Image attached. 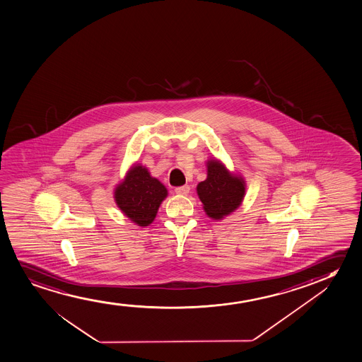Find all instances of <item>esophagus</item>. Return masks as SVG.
<instances>
[{"label": "esophagus", "instance_id": "34e87169", "mask_svg": "<svg viewBox=\"0 0 362 362\" xmlns=\"http://www.w3.org/2000/svg\"><path fill=\"white\" fill-rule=\"evenodd\" d=\"M189 190H190L189 185H182V187H177V188L174 189V192L179 194V195H187L189 193Z\"/></svg>", "mask_w": 362, "mask_h": 362}]
</instances>
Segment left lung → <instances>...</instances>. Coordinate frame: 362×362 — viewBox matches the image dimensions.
I'll list each match as a JSON object with an SVG mask.
<instances>
[{"mask_svg":"<svg viewBox=\"0 0 362 362\" xmlns=\"http://www.w3.org/2000/svg\"><path fill=\"white\" fill-rule=\"evenodd\" d=\"M197 195L207 216L221 220L240 206L245 197V180L228 173L218 160L207 163V178L197 185Z\"/></svg>","mask_w":362,"mask_h":362,"instance_id":"left-lung-1","label":"left lung"}]
</instances>
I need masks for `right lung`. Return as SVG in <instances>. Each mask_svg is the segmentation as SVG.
<instances>
[{
	"label": "right lung",
	"instance_id": "add662e5",
	"mask_svg": "<svg viewBox=\"0 0 362 362\" xmlns=\"http://www.w3.org/2000/svg\"><path fill=\"white\" fill-rule=\"evenodd\" d=\"M165 197V185L152 178L142 165H135L115 189L117 206L139 226H148L155 220L157 210Z\"/></svg>",
	"mask_w": 362,
	"mask_h": 362
}]
</instances>
